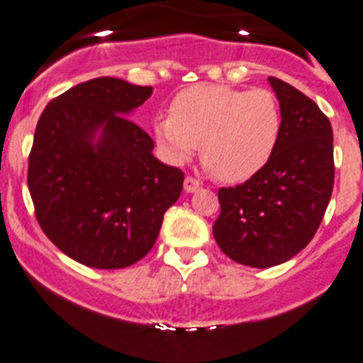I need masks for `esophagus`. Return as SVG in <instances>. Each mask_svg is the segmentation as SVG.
Listing matches in <instances>:
<instances>
[{"label":"esophagus","mask_w":363,"mask_h":363,"mask_svg":"<svg viewBox=\"0 0 363 363\" xmlns=\"http://www.w3.org/2000/svg\"><path fill=\"white\" fill-rule=\"evenodd\" d=\"M197 189H201V182L195 181L193 177L184 179V191L186 193H193V191H197Z\"/></svg>","instance_id":"34e87169"}]
</instances>
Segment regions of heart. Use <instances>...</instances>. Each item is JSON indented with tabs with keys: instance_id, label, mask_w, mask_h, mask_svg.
Listing matches in <instances>:
<instances>
[{
	"instance_id": "b5f03b06",
	"label": "heart",
	"mask_w": 363,
	"mask_h": 363,
	"mask_svg": "<svg viewBox=\"0 0 363 363\" xmlns=\"http://www.w3.org/2000/svg\"><path fill=\"white\" fill-rule=\"evenodd\" d=\"M281 107L269 89L240 91L201 84L172 100L168 118L154 125L159 152L181 166L201 145V157L223 182H243L270 161L281 135Z\"/></svg>"
}]
</instances>
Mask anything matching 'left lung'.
<instances>
[{
  "label": "left lung",
  "instance_id": "obj_1",
  "mask_svg": "<svg viewBox=\"0 0 363 363\" xmlns=\"http://www.w3.org/2000/svg\"><path fill=\"white\" fill-rule=\"evenodd\" d=\"M279 100L281 135L270 161L235 188H220L213 225L225 256L256 269L289 262L324 218L335 181L333 130L319 105L269 77Z\"/></svg>",
  "mask_w": 363,
  "mask_h": 363
}]
</instances>
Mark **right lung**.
Instances as JSON below:
<instances>
[{
  "instance_id": "1",
  "label": "right lung",
  "mask_w": 363,
  "mask_h": 363,
  "mask_svg": "<svg viewBox=\"0 0 363 363\" xmlns=\"http://www.w3.org/2000/svg\"><path fill=\"white\" fill-rule=\"evenodd\" d=\"M150 86L100 77L43 111L28 157L37 222L71 259L125 269L154 247L184 174L154 157V141L128 120Z\"/></svg>"
}]
</instances>
